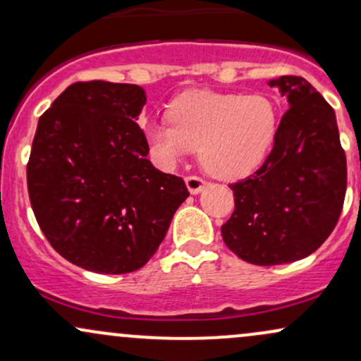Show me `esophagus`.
<instances>
[{"instance_id":"obj_1","label":"esophagus","mask_w":361,"mask_h":361,"mask_svg":"<svg viewBox=\"0 0 361 361\" xmlns=\"http://www.w3.org/2000/svg\"><path fill=\"white\" fill-rule=\"evenodd\" d=\"M185 183H186V188H188V192L192 195H198L202 192V190L205 188V181L202 180V178L198 176H188L185 178Z\"/></svg>"}]
</instances>
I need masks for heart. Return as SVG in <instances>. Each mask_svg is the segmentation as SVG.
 Segmentation results:
<instances>
[{"label": "heart", "instance_id": "1", "mask_svg": "<svg viewBox=\"0 0 361 361\" xmlns=\"http://www.w3.org/2000/svg\"><path fill=\"white\" fill-rule=\"evenodd\" d=\"M168 120L146 126L157 163L175 168L198 146L204 166L221 180H241L259 168L280 128L279 105L267 93L186 91L169 103Z\"/></svg>", "mask_w": 361, "mask_h": 361}]
</instances>
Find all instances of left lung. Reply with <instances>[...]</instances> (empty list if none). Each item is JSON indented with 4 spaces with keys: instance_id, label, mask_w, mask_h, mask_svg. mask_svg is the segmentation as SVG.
Returning a JSON list of instances; mask_svg holds the SVG:
<instances>
[{
    "instance_id": "1",
    "label": "left lung",
    "mask_w": 361,
    "mask_h": 361,
    "mask_svg": "<svg viewBox=\"0 0 361 361\" xmlns=\"http://www.w3.org/2000/svg\"><path fill=\"white\" fill-rule=\"evenodd\" d=\"M268 86L288 110L263 166L231 185L234 212L221 227L234 255L261 267L312 255L333 233L346 192V157L329 103L300 76Z\"/></svg>"
}]
</instances>
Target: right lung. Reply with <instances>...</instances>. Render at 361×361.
Masks as SVG:
<instances>
[{"mask_svg":"<svg viewBox=\"0 0 361 361\" xmlns=\"http://www.w3.org/2000/svg\"><path fill=\"white\" fill-rule=\"evenodd\" d=\"M137 85L74 82L42 117L27 166L30 204L62 258L120 275L152 258L190 197L185 181L147 159Z\"/></svg>","mask_w":361,"mask_h":361,"instance_id":"obj_1","label":"right lung"}]
</instances>
